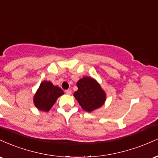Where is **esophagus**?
Returning <instances> with one entry per match:
<instances>
[{
  "mask_svg": "<svg viewBox=\"0 0 158 158\" xmlns=\"http://www.w3.org/2000/svg\"><path fill=\"white\" fill-rule=\"evenodd\" d=\"M71 93H72L71 90L68 89V90H65V94H68V95H70V94H71Z\"/></svg>",
  "mask_w": 158,
  "mask_h": 158,
  "instance_id": "esophagus-1",
  "label": "esophagus"
}]
</instances>
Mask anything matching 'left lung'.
Segmentation results:
<instances>
[{"mask_svg": "<svg viewBox=\"0 0 158 158\" xmlns=\"http://www.w3.org/2000/svg\"><path fill=\"white\" fill-rule=\"evenodd\" d=\"M77 85L78 90L73 95L85 110L90 112L104 104L106 94L95 79L84 77L78 81Z\"/></svg>", "mask_w": 158, "mask_h": 158, "instance_id": "left-lung-1", "label": "left lung"}]
</instances>
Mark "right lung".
Returning <instances> with one entry per match:
<instances>
[{
    "label": "right lung",
    "instance_id": "1",
    "mask_svg": "<svg viewBox=\"0 0 158 158\" xmlns=\"http://www.w3.org/2000/svg\"><path fill=\"white\" fill-rule=\"evenodd\" d=\"M63 94L64 92L59 87L54 86L50 81H44L41 83L34 97V104L40 110L48 111L58 97Z\"/></svg>",
    "mask_w": 158,
    "mask_h": 158
}]
</instances>
